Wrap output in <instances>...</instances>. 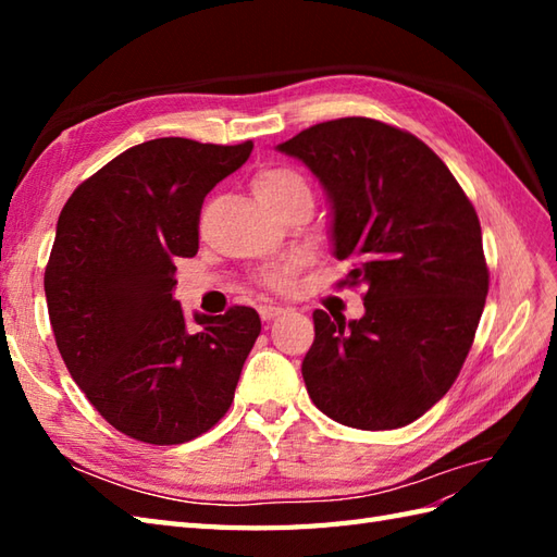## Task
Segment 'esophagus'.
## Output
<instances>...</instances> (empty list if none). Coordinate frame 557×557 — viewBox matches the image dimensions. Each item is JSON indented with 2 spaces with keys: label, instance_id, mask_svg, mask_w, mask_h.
I'll return each instance as SVG.
<instances>
[{
  "label": "esophagus",
  "instance_id": "34e87169",
  "mask_svg": "<svg viewBox=\"0 0 557 557\" xmlns=\"http://www.w3.org/2000/svg\"><path fill=\"white\" fill-rule=\"evenodd\" d=\"M285 311H287L285 306H280V304L258 306V313H260V318H263V321H272V318H277V315H282Z\"/></svg>",
  "mask_w": 557,
  "mask_h": 557
}]
</instances>
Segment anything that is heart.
I'll use <instances>...</instances> for the list:
<instances>
[{"label": "heart", "instance_id": "b5f03b06", "mask_svg": "<svg viewBox=\"0 0 557 557\" xmlns=\"http://www.w3.org/2000/svg\"><path fill=\"white\" fill-rule=\"evenodd\" d=\"M297 191H309V186H306L304 176L292 168H280V164H275V168L260 170L253 180V194L258 196V200L265 208H275L277 203H282V200ZM294 270H297V265L294 263L272 270L268 275V282L277 289L289 287Z\"/></svg>", "mask_w": 557, "mask_h": 557}]
</instances>
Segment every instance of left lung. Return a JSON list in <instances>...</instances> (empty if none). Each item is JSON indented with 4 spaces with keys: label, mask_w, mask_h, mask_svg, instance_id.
<instances>
[{
    "label": "left lung",
    "mask_w": 557,
    "mask_h": 557,
    "mask_svg": "<svg viewBox=\"0 0 557 557\" xmlns=\"http://www.w3.org/2000/svg\"><path fill=\"white\" fill-rule=\"evenodd\" d=\"M323 184L339 285L363 292L359 321L313 311L301 375L313 405L361 431L423 417L461 371L488 294L479 215L435 152L397 126L345 116L277 146Z\"/></svg>",
    "instance_id": "left-lung-1"
}]
</instances>
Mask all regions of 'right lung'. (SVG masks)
<instances>
[{
  "mask_svg": "<svg viewBox=\"0 0 557 557\" xmlns=\"http://www.w3.org/2000/svg\"><path fill=\"white\" fill-rule=\"evenodd\" d=\"M251 150L146 140L88 176L59 215L45 268L57 347L100 417L134 441L180 445L210 431L260 335L251 306L188 325L172 297L174 260L198 251L206 196Z\"/></svg>",
  "mask_w": 557,
  "mask_h": 557,
  "instance_id": "1",
  "label": "right lung"
}]
</instances>
